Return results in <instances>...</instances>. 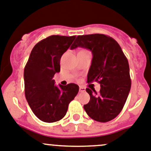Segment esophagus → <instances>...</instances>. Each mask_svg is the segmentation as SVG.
Here are the masks:
<instances>
[{
  "label": "esophagus",
  "instance_id": "34e87169",
  "mask_svg": "<svg viewBox=\"0 0 151 151\" xmlns=\"http://www.w3.org/2000/svg\"><path fill=\"white\" fill-rule=\"evenodd\" d=\"M85 88L84 87H80V92L83 93V92H85Z\"/></svg>",
  "mask_w": 151,
  "mask_h": 151
}]
</instances>
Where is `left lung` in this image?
Listing matches in <instances>:
<instances>
[{
	"label": "left lung",
	"instance_id": "8db88e82",
	"mask_svg": "<svg viewBox=\"0 0 151 151\" xmlns=\"http://www.w3.org/2000/svg\"><path fill=\"white\" fill-rule=\"evenodd\" d=\"M78 47L88 49L93 54L87 82L101 85L98 93L94 88H86L90 101L84 105L85 112L98 122L112 121L123 109L131 89L127 58L118 42L104 34L78 36L71 49Z\"/></svg>",
	"mask_w": 151,
	"mask_h": 151
}]
</instances>
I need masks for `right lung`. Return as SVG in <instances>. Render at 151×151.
I'll list each match as a JSON object with an SVG mask.
<instances>
[{"label":"right lung","mask_w":151,"mask_h":151,"mask_svg":"<svg viewBox=\"0 0 151 151\" xmlns=\"http://www.w3.org/2000/svg\"><path fill=\"white\" fill-rule=\"evenodd\" d=\"M76 36L52 35L38 42L32 50L24 69L25 95L30 109L41 121L53 123L61 120L69 103L77 96L74 83L55 85V74L60 70L61 56Z\"/></svg>","instance_id":"1"}]
</instances>
